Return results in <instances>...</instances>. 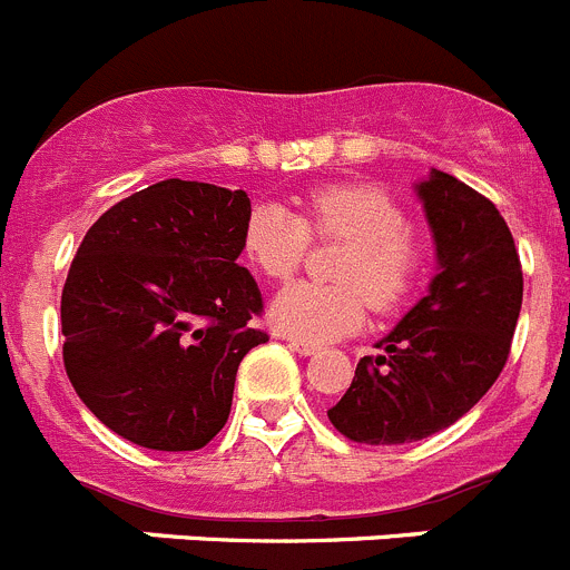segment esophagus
<instances>
[{"mask_svg":"<svg viewBox=\"0 0 570 570\" xmlns=\"http://www.w3.org/2000/svg\"><path fill=\"white\" fill-rule=\"evenodd\" d=\"M288 346H291V350H294V352H299V355H316V352H318V346L316 344H305V341H288Z\"/></svg>","mask_w":570,"mask_h":570,"instance_id":"obj_1","label":"esophagus"}]
</instances>
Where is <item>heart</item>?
<instances>
[{
	"instance_id": "heart-1",
	"label": "heart",
	"mask_w": 570,
	"mask_h": 570,
	"mask_svg": "<svg viewBox=\"0 0 570 570\" xmlns=\"http://www.w3.org/2000/svg\"><path fill=\"white\" fill-rule=\"evenodd\" d=\"M405 229V209L370 184L313 189L305 198V218L274 200L257 204L243 226V252L268 279H288L299 268L311 246V232L322 240L346 243L333 268L338 285H288L271 302V324L282 335L324 344L361 327L366 299L377 311L403 305L428 263L425 243Z\"/></svg>"
}]
</instances>
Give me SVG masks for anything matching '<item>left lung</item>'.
<instances>
[{"label": "left lung", "instance_id": "8db88e82", "mask_svg": "<svg viewBox=\"0 0 570 570\" xmlns=\"http://www.w3.org/2000/svg\"><path fill=\"white\" fill-rule=\"evenodd\" d=\"M436 274L428 294L361 357L344 397L327 411L352 442L405 444L462 420L501 375L523 302V271L492 200L451 173L414 184Z\"/></svg>", "mask_w": 570, "mask_h": 570}]
</instances>
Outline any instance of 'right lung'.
<instances>
[{
  "instance_id": "1",
  "label": "right lung",
  "mask_w": 570,
  "mask_h": 570,
  "mask_svg": "<svg viewBox=\"0 0 570 570\" xmlns=\"http://www.w3.org/2000/svg\"><path fill=\"white\" fill-rule=\"evenodd\" d=\"M248 213L243 189L167 178L102 213L75 254L63 366L86 409L139 448H204L229 420L240 361L268 341L237 263Z\"/></svg>"
}]
</instances>
